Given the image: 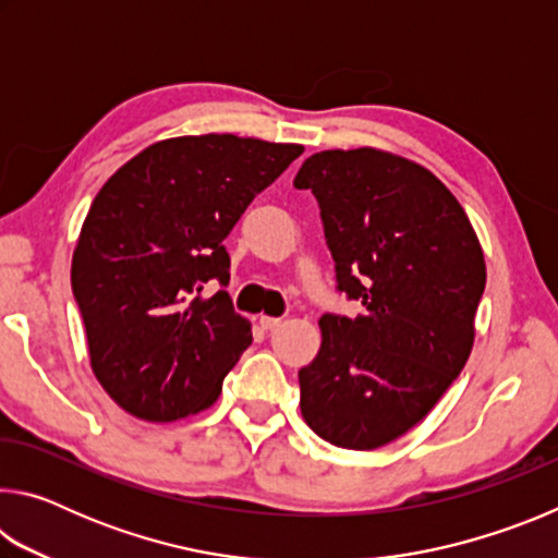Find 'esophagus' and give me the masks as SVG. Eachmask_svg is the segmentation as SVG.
<instances>
[{
    "label": "esophagus",
    "instance_id": "esophagus-1",
    "mask_svg": "<svg viewBox=\"0 0 558 558\" xmlns=\"http://www.w3.org/2000/svg\"><path fill=\"white\" fill-rule=\"evenodd\" d=\"M280 323H282L280 317H268V315L260 317V327H263V329H276Z\"/></svg>",
    "mask_w": 558,
    "mask_h": 558
}]
</instances>
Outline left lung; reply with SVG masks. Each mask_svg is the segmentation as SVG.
I'll return each instance as SVG.
<instances>
[{
	"instance_id": "1",
	"label": "left lung",
	"mask_w": 558,
	"mask_h": 558,
	"mask_svg": "<svg viewBox=\"0 0 558 558\" xmlns=\"http://www.w3.org/2000/svg\"><path fill=\"white\" fill-rule=\"evenodd\" d=\"M298 189L319 204L337 290L356 317L319 319L302 366V418L337 448L374 450L413 428L465 366L485 292L483 248L465 211L428 169L381 149H327Z\"/></svg>"
}]
</instances>
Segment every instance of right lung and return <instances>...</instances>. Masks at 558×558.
I'll list each match as a JSON object with an SVG mask.
<instances>
[{"mask_svg":"<svg viewBox=\"0 0 558 558\" xmlns=\"http://www.w3.org/2000/svg\"><path fill=\"white\" fill-rule=\"evenodd\" d=\"M300 145L235 135L149 145L112 174L83 221L71 288L93 374L143 421L169 423L219 399L251 344L226 290L223 239Z\"/></svg>","mask_w":558,"mask_h":558,"instance_id":"right-lung-1","label":"right lung"}]
</instances>
